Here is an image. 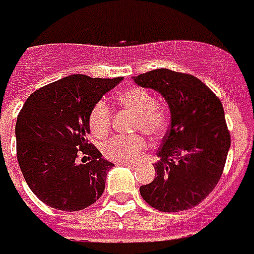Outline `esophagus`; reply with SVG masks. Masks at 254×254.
Segmentation results:
<instances>
[{
	"instance_id": "obj_1",
	"label": "esophagus",
	"mask_w": 254,
	"mask_h": 254,
	"mask_svg": "<svg viewBox=\"0 0 254 254\" xmlns=\"http://www.w3.org/2000/svg\"><path fill=\"white\" fill-rule=\"evenodd\" d=\"M117 165H124V166H129V168H134V165L129 164V162H117Z\"/></svg>"
}]
</instances>
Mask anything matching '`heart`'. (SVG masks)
Returning <instances> with one entry per match:
<instances>
[{"label":"heart","mask_w":254,"mask_h":254,"mask_svg":"<svg viewBox=\"0 0 254 254\" xmlns=\"http://www.w3.org/2000/svg\"><path fill=\"white\" fill-rule=\"evenodd\" d=\"M117 104L134 114L132 124L133 132H144L151 139L164 136L168 127V109L164 103L155 100L150 90L132 86L120 90L115 96ZM111 110L106 102H97L89 113L88 125L92 136L103 139L111 129ZM148 143L141 134L117 136L103 144L104 157L114 162H134L147 150Z\"/></svg>","instance_id":"heart-1"}]
</instances>
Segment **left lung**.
<instances>
[{
    "mask_svg": "<svg viewBox=\"0 0 254 254\" xmlns=\"http://www.w3.org/2000/svg\"><path fill=\"white\" fill-rule=\"evenodd\" d=\"M133 79L158 90L170 109V127L154 165L155 179L141 186L140 194L162 212L196 206L219 183L231 144L223 104L191 74L158 68Z\"/></svg>",
    "mask_w": 254,
    "mask_h": 254,
    "instance_id": "left-lung-1",
    "label": "left lung"
}]
</instances>
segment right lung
<instances>
[{
    "label": "right lung",
    "mask_w": 254,
    "mask_h": 254,
    "mask_svg": "<svg viewBox=\"0 0 254 254\" xmlns=\"http://www.w3.org/2000/svg\"><path fill=\"white\" fill-rule=\"evenodd\" d=\"M121 79L74 74L37 89L24 103L16 121V157L30 190L48 206L75 212L102 196L114 165L86 139L88 118Z\"/></svg>",
    "instance_id": "add662e5"
}]
</instances>
